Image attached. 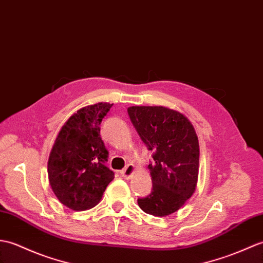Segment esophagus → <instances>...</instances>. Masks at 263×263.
<instances>
[{
    "instance_id": "obj_1",
    "label": "esophagus",
    "mask_w": 263,
    "mask_h": 263,
    "mask_svg": "<svg viewBox=\"0 0 263 263\" xmlns=\"http://www.w3.org/2000/svg\"><path fill=\"white\" fill-rule=\"evenodd\" d=\"M134 170H136V167H134L133 164H127V166L121 172V176L125 179H130L134 173Z\"/></svg>"
}]
</instances>
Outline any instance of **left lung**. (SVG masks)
Wrapping results in <instances>:
<instances>
[{
  "mask_svg": "<svg viewBox=\"0 0 263 263\" xmlns=\"http://www.w3.org/2000/svg\"><path fill=\"white\" fill-rule=\"evenodd\" d=\"M130 120L154 152L149 163L152 191L138 204L146 214L167 216L182 207L196 189L199 143L184 114L163 106H131Z\"/></svg>",
  "mask_w": 263,
  "mask_h": 263,
  "instance_id": "1",
  "label": "left lung"
}]
</instances>
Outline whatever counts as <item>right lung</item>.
<instances>
[{"label": "right lung", "instance_id": "right-lung-1", "mask_svg": "<svg viewBox=\"0 0 263 263\" xmlns=\"http://www.w3.org/2000/svg\"><path fill=\"white\" fill-rule=\"evenodd\" d=\"M113 104L97 103L72 114L60 129L48 159V178L59 201L70 210L99 204L114 173L105 164L108 151L100 124Z\"/></svg>", "mask_w": 263, "mask_h": 263}]
</instances>
